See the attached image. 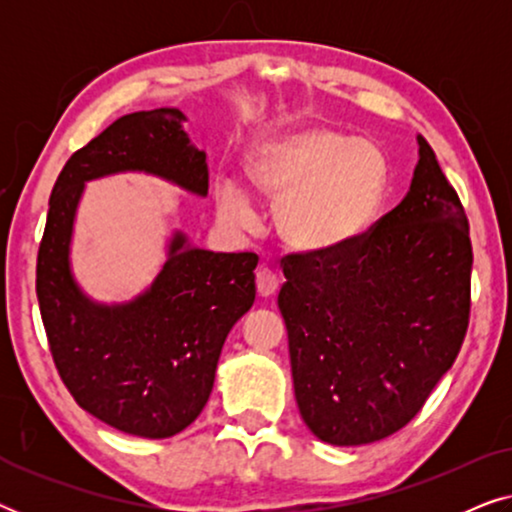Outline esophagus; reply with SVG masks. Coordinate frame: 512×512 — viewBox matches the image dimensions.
<instances>
[{
	"instance_id": "esophagus-1",
	"label": "esophagus",
	"mask_w": 512,
	"mask_h": 512,
	"mask_svg": "<svg viewBox=\"0 0 512 512\" xmlns=\"http://www.w3.org/2000/svg\"><path fill=\"white\" fill-rule=\"evenodd\" d=\"M256 289L261 298H272L279 289L277 275L270 268H265V265H261V268L256 270Z\"/></svg>"
}]
</instances>
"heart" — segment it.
I'll return each instance as SVG.
<instances>
[{"mask_svg": "<svg viewBox=\"0 0 512 512\" xmlns=\"http://www.w3.org/2000/svg\"><path fill=\"white\" fill-rule=\"evenodd\" d=\"M249 184L275 205L279 240L300 254H331L366 233L387 198L382 149L328 125L279 132L249 151ZM216 214L226 226H254L249 195L233 179L214 184Z\"/></svg>", "mask_w": 512, "mask_h": 512, "instance_id": "b5f03b06", "label": "heart"}]
</instances>
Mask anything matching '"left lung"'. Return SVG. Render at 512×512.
<instances>
[{
  "label": "left lung",
  "instance_id": "obj_1",
  "mask_svg": "<svg viewBox=\"0 0 512 512\" xmlns=\"http://www.w3.org/2000/svg\"><path fill=\"white\" fill-rule=\"evenodd\" d=\"M410 191L331 254L284 258L277 305L300 417L328 445L403 429L452 368L468 328L473 249L459 195L417 135Z\"/></svg>",
  "mask_w": 512,
  "mask_h": 512
}]
</instances>
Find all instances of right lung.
<instances>
[{"instance_id":"1","label":"right lung","mask_w":512,"mask_h":512,"mask_svg":"<svg viewBox=\"0 0 512 512\" xmlns=\"http://www.w3.org/2000/svg\"><path fill=\"white\" fill-rule=\"evenodd\" d=\"M184 123L174 107L135 111L76 151L53 186L37 258L39 310L62 382L83 410L139 438L177 436L198 419L223 342L256 298V254H214L181 230L135 298L100 303L76 282L74 223L88 181L142 172L205 198L207 153Z\"/></svg>"}]
</instances>
